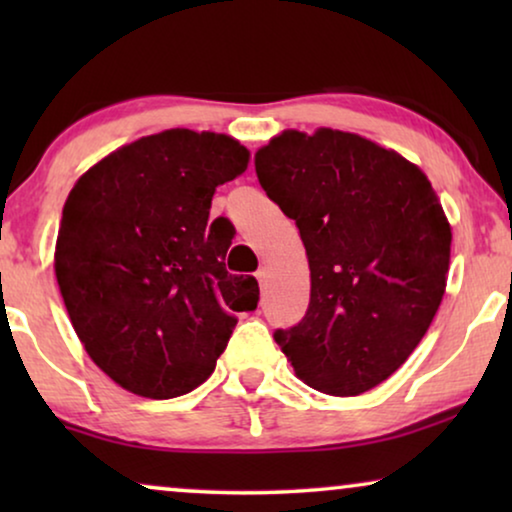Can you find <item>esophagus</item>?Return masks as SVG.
Wrapping results in <instances>:
<instances>
[{"label":"esophagus","instance_id":"obj_1","mask_svg":"<svg viewBox=\"0 0 512 512\" xmlns=\"http://www.w3.org/2000/svg\"><path fill=\"white\" fill-rule=\"evenodd\" d=\"M256 279H258V284H265V279H268V268H265V265H261V268L256 270Z\"/></svg>","mask_w":512,"mask_h":512}]
</instances>
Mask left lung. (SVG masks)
<instances>
[{
	"mask_svg": "<svg viewBox=\"0 0 512 512\" xmlns=\"http://www.w3.org/2000/svg\"><path fill=\"white\" fill-rule=\"evenodd\" d=\"M265 195L296 221L310 307L275 342L312 389L359 396L405 363L436 317L450 223L431 181L352 132L286 130L256 153Z\"/></svg>",
	"mask_w": 512,
	"mask_h": 512,
	"instance_id": "obj_1",
	"label": "left lung"
}]
</instances>
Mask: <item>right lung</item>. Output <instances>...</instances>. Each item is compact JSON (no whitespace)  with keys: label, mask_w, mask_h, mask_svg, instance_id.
<instances>
[{"label":"right lung","mask_w":512,"mask_h":512,"mask_svg":"<svg viewBox=\"0 0 512 512\" xmlns=\"http://www.w3.org/2000/svg\"><path fill=\"white\" fill-rule=\"evenodd\" d=\"M249 156L226 135L165 130L100 160L69 193L55 244L62 300L90 359L132 394L193 391L235 312L256 310L258 282L230 275V240L209 228L216 186Z\"/></svg>","instance_id":"add662e5"}]
</instances>
